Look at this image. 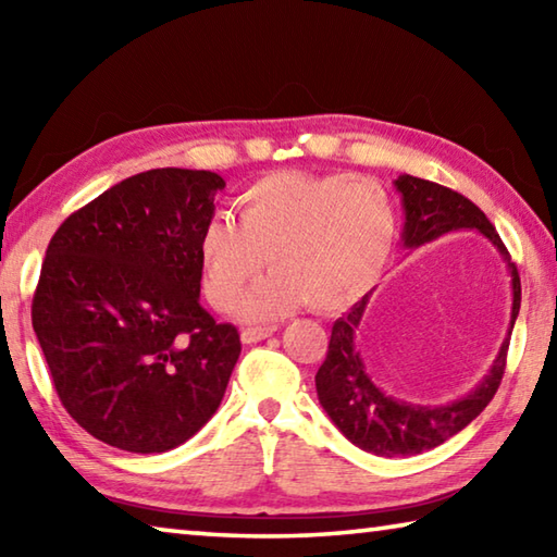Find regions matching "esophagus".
Segmentation results:
<instances>
[{"label":"esophagus","instance_id":"1","mask_svg":"<svg viewBox=\"0 0 557 557\" xmlns=\"http://www.w3.org/2000/svg\"><path fill=\"white\" fill-rule=\"evenodd\" d=\"M277 329L275 326H256V329H243L240 332V342L243 344H258L262 338H268L275 334Z\"/></svg>","mask_w":557,"mask_h":557}]
</instances>
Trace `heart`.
<instances>
[{
  "mask_svg": "<svg viewBox=\"0 0 557 557\" xmlns=\"http://www.w3.org/2000/svg\"><path fill=\"white\" fill-rule=\"evenodd\" d=\"M238 223L213 215L199 238L203 295L228 312L265 260L275 272L240 305L248 322L309 307L342 312L379 285L398 240V209L371 176L275 172L238 196Z\"/></svg>",
  "mask_w": 557,
  "mask_h": 557,
  "instance_id": "obj_1",
  "label": "heart"
}]
</instances>
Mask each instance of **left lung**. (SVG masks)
Segmentation results:
<instances>
[{"mask_svg": "<svg viewBox=\"0 0 557 557\" xmlns=\"http://www.w3.org/2000/svg\"><path fill=\"white\" fill-rule=\"evenodd\" d=\"M393 184L403 199L405 248L414 250L457 231L482 233L504 258L508 275H511L513 295L511 324H508V334L498 348L492 369L465 398L445 405H412L393 398V395H385L366 371L356 334L361 332L373 292L356 301L334 322L326 361L314 379L319 403L334 425L342 430V435L356 447L379 457H412L435 449L451 435H457L492 403L498 383L504 379L508 342H511L518 309H521V280H518V270L508 258L502 238L479 206L447 186L428 182V178L403 174Z\"/></svg>", "mask_w": 557, "mask_h": 557, "instance_id": "1", "label": "left lung"}]
</instances>
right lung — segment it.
<instances>
[{
	"label": "right lung",
	"mask_w": 557,
	"mask_h": 557,
	"mask_svg": "<svg viewBox=\"0 0 557 557\" xmlns=\"http://www.w3.org/2000/svg\"><path fill=\"white\" fill-rule=\"evenodd\" d=\"M221 188L203 169L135 174L49 243L34 332L63 408L110 447L174 449L223 400L240 336L199 301V238Z\"/></svg>",
	"instance_id": "obj_1"
}]
</instances>
